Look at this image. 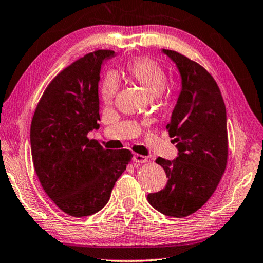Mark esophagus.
Returning a JSON list of instances; mask_svg holds the SVG:
<instances>
[{"instance_id": "34e87169", "label": "esophagus", "mask_w": 263, "mask_h": 263, "mask_svg": "<svg viewBox=\"0 0 263 263\" xmlns=\"http://www.w3.org/2000/svg\"><path fill=\"white\" fill-rule=\"evenodd\" d=\"M133 162H135V163H139V164H143V163H146V162H147V158H146V157H145V156L136 154L135 156H133Z\"/></svg>"}]
</instances>
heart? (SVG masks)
<instances>
[{
	"label": "heart",
	"mask_w": 263,
	"mask_h": 263,
	"mask_svg": "<svg viewBox=\"0 0 263 263\" xmlns=\"http://www.w3.org/2000/svg\"><path fill=\"white\" fill-rule=\"evenodd\" d=\"M127 74L139 84L151 97L162 93L166 84V72L158 62L148 58L133 59L126 66ZM118 89V79L113 73L107 74L101 86V97L105 101H111Z\"/></svg>",
	"instance_id": "obj_1"
}]
</instances>
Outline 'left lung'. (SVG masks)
Segmentation results:
<instances>
[{"label": "left lung", "instance_id": "obj_1", "mask_svg": "<svg viewBox=\"0 0 263 263\" xmlns=\"http://www.w3.org/2000/svg\"><path fill=\"white\" fill-rule=\"evenodd\" d=\"M175 62L182 80L177 104L166 125L176 159H156L165 171L163 190L147 195L166 216L185 217L202 208L216 190L228 159L227 112L216 81L206 70L175 50L162 49Z\"/></svg>", "mask_w": 263, "mask_h": 263}]
</instances>
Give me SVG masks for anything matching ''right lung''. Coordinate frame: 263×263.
<instances>
[{
    "label": "right lung",
    "instance_id": "right-lung-1",
    "mask_svg": "<svg viewBox=\"0 0 263 263\" xmlns=\"http://www.w3.org/2000/svg\"><path fill=\"white\" fill-rule=\"evenodd\" d=\"M113 50H96L61 70L42 94L30 126L34 169L45 193L73 217L98 213L131 162L130 150H105L87 135L99 128L101 65Z\"/></svg>",
    "mask_w": 263,
    "mask_h": 263
}]
</instances>
